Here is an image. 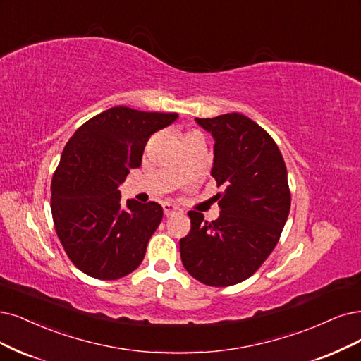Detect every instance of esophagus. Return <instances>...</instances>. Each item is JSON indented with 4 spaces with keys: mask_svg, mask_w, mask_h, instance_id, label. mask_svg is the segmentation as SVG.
Wrapping results in <instances>:
<instances>
[{
    "mask_svg": "<svg viewBox=\"0 0 361 361\" xmlns=\"http://www.w3.org/2000/svg\"><path fill=\"white\" fill-rule=\"evenodd\" d=\"M162 208H164V212H165L166 217L172 216V214H177V212H183L180 207H177L176 204H171V202H164Z\"/></svg>",
    "mask_w": 361,
    "mask_h": 361,
    "instance_id": "esophagus-1",
    "label": "esophagus"
}]
</instances>
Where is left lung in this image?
<instances>
[{"mask_svg": "<svg viewBox=\"0 0 361 361\" xmlns=\"http://www.w3.org/2000/svg\"><path fill=\"white\" fill-rule=\"evenodd\" d=\"M214 138L211 176L220 217L189 211L192 228L180 239L181 262L197 281L228 287L255 274L275 248L290 212L287 168L272 137L241 113L195 118Z\"/></svg>", "mask_w": 361, "mask_h": 361, "instance_id": "left-lung-1", "label": "left lung"}]
</instances>
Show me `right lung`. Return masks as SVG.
<instances>
[{"instance_id": "right-lung-1", "label": "right lung", "mask_w": 361, "mask_h": 361, "mask_svg": "<svg viewBox=\"0 0 361 361\" xmlns=\"http://www.w3.org/2000/svg\"><path fill=\"white\" fill-rule=\"evenodd\" d=\"M177 117L113 106L66 142L51 180V216L65 252L86 275L118 279L141 264L164 209L135 199L122 204L118 185L140 168L149 138Z\"/></svg>"}]
</instances>
